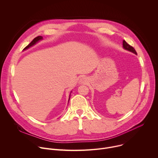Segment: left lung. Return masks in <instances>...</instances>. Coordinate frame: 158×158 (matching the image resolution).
<instances>
[{
    "mask_svg": "<svg viewBox=\"0 0 158 158\" xmlns=\"http://www.w3.org/2000/svg\"><path fill=\"white\" fill-rule=\"evenodd\" d=\"M123 47L124 49H125L127 50L130 51V52H132L135 54H137V52H136L134 48V47H132V46H131L130 45L128 44L125 40L123 41Z\"/></svg>",
    "mask_w": 158,
    "mask_h": 158,
    "instance_id": "8db88e82",
    "label": "left lung"
}]
</instances>
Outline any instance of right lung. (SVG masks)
<instances>
[{
    "instance_id": "right-lung-1",
    "label": "right lung",
    "mask_w": 158,
    "mask_h": 158,
    "mask_svg": "<svg viewBox=\"0 0 158 158\" xmlns=\"http://www.w3.org/2000/svg\"><path fill=\"white\" fill-rule=\"evenodd\" d=\"M43 39V37L42 36H37V37H36V38H35L33 40V41L30 43V44L28 45L27 46H26L24 49H23V50H26V49H27V48H29L30 47H32V46H33L34 45H35L37 42H38L40 40H41ZM70 96H69V99H70Z\"/></svg>"
}]
</instances>
